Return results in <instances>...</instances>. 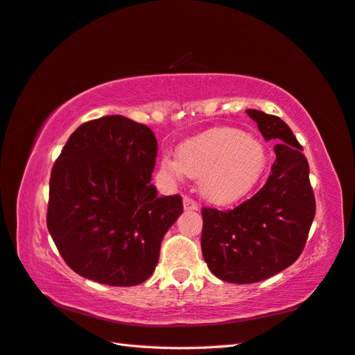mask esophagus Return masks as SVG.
<instances>
[{"mask_svg": "<svg viewBox=\"0 0 355 355\" xmlns=\"http://www.w3.org/2000/svg\"><path fill=\"white\" fill-rule=\"evenodd\" d=\"M184 208L185 211H198L199 209V205L196 200H193L191 198H188V196H185L184 198Z\"/></svg>", "mask_w": 355, "mask_h": 355, "instance_id": "1", "label": "esophagus"}]
</instances>
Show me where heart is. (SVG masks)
I'll list each match as a JSON object with an SVG mask.
<instances>
[{"label": "heart", "instance_id": "heart-1", "mask_svg": "<svg viewBox=\"0 0 355 355\" xmlns=\"http://www.w3.org/2000/svg\"><path fill=\"white\" fill-rule=\"evenodd\" d=\"M165 170L173 175L200 178L207 200L217 205L237 202L257 184L266 167V153L255 138L235 129H214L187 141L178 159L165 156Z\"/></svg>", "mask_w": 355, "mask_h": 355}]
</instances>
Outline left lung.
Returning <instances> with one entry per match:
<instances>
[{"mask_svg": "<svg viewBox=\"0 0 355 355\" xmlns=\"http://www.w3.org/2000/svg\"><path fill=\"white\" fill-rule=\"evenodd\" d=\"M277 157L266 184L239 207H203L200 246L217 278L250 284L293 264L302 254L316 214L309 161L288 125L277 115L248 109Z\"/></svg>", "mask_w": 355, "mask_h": 355, "instance_id": "left-lung-1", "label": "left lung"}]
</instances>
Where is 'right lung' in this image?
<instances>
[{
	"instance_id": "add662e5",
	"label": "right lung",
	"mask_w": 355,
	"mask_h": 355,
	"mask_svg": "<svg viewBox=\"0 0 355 355\" xmlns=\"http://www.w3.org/2000/svg\"><path fill=\"white\" fill-rule=\"evenodd\" d=\"M157 143L146 124L121 115L71 133L50 178L46 226L76 273L106 286L150 278L161 241L184 211L179 194L150 184Z\"/></svg>"
}]
</instances>
